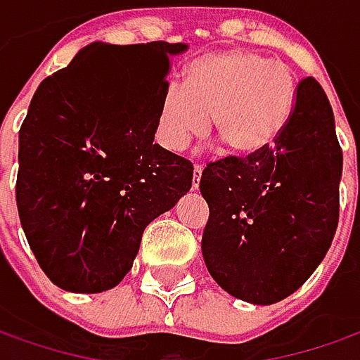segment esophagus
I'll return each mask as SVG.
<instances>
[{"instance_id": "1", "label": "esophagus", "mask_w": 360, "mask_h": 360, "mask_svg": "<svg viewBox=\"0 0 360 360\" xmlns=\"http://www.w3.org/2000/svg\"><path fill=\"white\" fill-rule=\"evenodd\" d=\"M201 173H203V167H201V165H195V167H193V189H197V187H199Z\"/></svg>"}]
</instances>
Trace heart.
Segmentation results:
<instances>
[{"instance_id":"obj_1","label":"heart","mask_w":360,"mask_h":360,"mask_svg":"<svg viewBox=\"0 0 360 360\" xmlns=\"http://www.w3.org/2000/svg\"><path fill=\"white\" fill-rule=\"evenodd\" d=\"M294 106V76L282 60L245 50H226L195 60L183 86L165 88L157 131L167 149L183 150L207 133L236 155L270 147L288 124Z\"/></svg>"}]
</instances>
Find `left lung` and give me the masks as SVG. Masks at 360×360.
<instances>
[{
    "instance_id": "8db88e82",
    "label": "left lung",
    "mask_w": 360,
    "mask_h": 360,
    "mask_svg": "<svg viewBox=\"0 0 360 360\" xmlns=\"http://www.w3.org/2000/svg\"><path fill=\"white\" fill-rule=\"evenodd\" d=\"M342 150L322 86L304 78L272 147L210 163L199 191L210 205L201 252L233 298L268 306L319 268L338 226Z\"/></svg>"
}]
</instances>
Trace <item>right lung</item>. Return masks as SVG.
Returning a JSON list of instances; mask_svg holds the SVG:
<instances>
[{"label": "right lung", "mask_w": 360, "mask_h": 360, "mask_svg": "<svg viewBox=\"0 0 360 360\" xmlns=\"http://www.w3.org/2000/svg\"><path fill=\"white\" fill-rule=\"evenodd\" d=\"M187 50L94 41L36 90L20 129L15 201L58 288H115L145 227L191 189L193 165L153 143L171 58Z\"/></svg>", "instance_id": "right-lung-1"}]
</instances>
